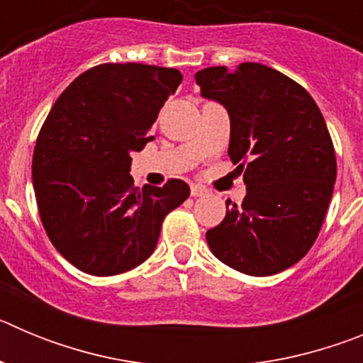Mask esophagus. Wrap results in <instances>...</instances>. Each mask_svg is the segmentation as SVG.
Returning a JSON list of instances; mask_svg holds the SVG:
<instances>
[{
  "mask_svg": "<svg viewBox=\"0 0 363 363\" xmlns=\"http://www.w3.org/2000/svg\"><path fill=\"white\" fill-rule=\"evenodd\" d=\"M207 192H209V191H207L205 187H201V185H192V187H191V196H194V198L205 196Z\"/></svg>",
  "mask_w": 363,
  "mask_h": 363,
  "instance_id": "1",
  "label": "esophagus"
}]
</instances>
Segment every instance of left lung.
Returning a JSON list of instances; mask_svg holds the SVG:
<instances>
[{
	"mask_svg": "<svg viewBox=\"0 0 363 363\" xmlns=\"http://www.w3.org/2000/svg\"><path fill=\"white\" fill-rule=\"evenodd\" d=\"M201 96L230 118L229 158L243 172L242 205L227 200L207 243L220 262L271 277L289 269L318 238L336 182L331 134L309 92L262 63L196 72Z\"/></svg>",
	"mask_w": 363,
	"mask_h": 363,
	"instance_id": "1",
	"label": "left lung"
}]
</instances>
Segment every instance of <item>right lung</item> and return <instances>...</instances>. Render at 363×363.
<instances>
[{
	"instance_id": "add662e5",
	"label": "right lung",
	"mask_w": 363,
	"mask_h": 363,
	"mask_svg": "<svg viewBox=\"0 0 363 363\" xmlns=\"http://www.w3.org/2000/svg\"><path fill=\"white\" fill-rule=\"evenodd\" d=\"M182 72L104 63L79 74L56 99L36 140L32 185L47 236L74 267L94 277L143 264L163 218L184 203L182 179L134 187L130 154L142 150Z\"/></svg>"
}]
</instances>
